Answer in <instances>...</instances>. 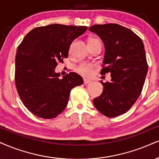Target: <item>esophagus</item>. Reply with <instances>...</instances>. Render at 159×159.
<instances>
[{
	"label": "esophagus",
	"instance_id": "obj_1",
	"mask_svg": "<svg viewBox=\"0 0 159 159\" xmlns=\"http://www.w3.org/2000/svg\"><path fill=\"white\" fill-rule=\"evenodd\" d=\"M91 82L92 81L90 79H87V78H84V84H87L91 83Z\"/></svg>",
	"mask_w": 159,
	"mask_h": 159
}]
</instances>
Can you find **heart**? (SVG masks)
Segmentation results:
<instances>
[{
    "mask_svg": "<svg viewBox=\"0 0 159 159\" xmlns=\"http://www.w3.org/2000/svg\"><path fill=\"white\" fill-rule=\"evenodd\" d=\"M93 68H94L93 64H89V63H83V64L78 65L75 70L78 74L84 76V77H89L93 74Z\"/></svg>",
    "mask_w": 159,
    "mask_h": 159,
    "instance_id": "b5f03b06",
    "label": "heart"
}]
</instances>
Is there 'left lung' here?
Returning <instances> with one entry per match:
<instances>
[{"mask_svg": "<svg viewBox=\"0 0 159 159\" xmlns=\"http://www.w3.org/2000/svg\"><path fill=\"white\" fill-rule=\"evenodd\" d=\"M89 30L104 44L100 73L111 74L110 82L101 81L103 92L93 104L104 116L117 117L132 107L142 91L148 70L144 43L132 30L119 24H96Z\"/></svg>", "mask_w": 159, "mask_h": 159, "instance_id": "left-lung-1", "label": "left lung"}]
</instances>
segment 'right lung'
<instances>
[{"instance_id": "right-lung-1", "label": "right lung", "mask_w": 159, "mask_h": 159, "mask_svg": "<svg viewBox=\"0 0 159 159\" xmlns=\"http://www.w3.org/2000/svg\"><path fill=\"white\" fill-rule=\"evenodd\" d=\"M87 26L50 24L32 30L18 46L15 56V81L23 104L38 117L49 119L67 105L72 88L83 84L75 72L60 78L55 69L67 58L72 42Z\"/></svg>"}]
</instances>
